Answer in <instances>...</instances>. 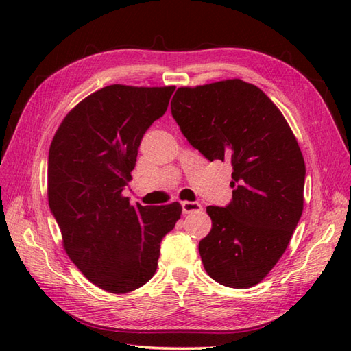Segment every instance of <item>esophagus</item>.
Returning <instances> with one entry per match:
<instances>
[{"instance_id": "esophagus-1", "label": "esophagus", "mask_w": 351, "mask_h": 351, "mask_svg": "<svg viewBox=\"0 0 351 351\" xmlns=\"http://www.w3.org/2000/svg\"><path fill=\"white\" fill-rule=\"evenodd\" d=\"M199 211H202V205L200 204L189 202V200L182 202V213L184 214H191V213H199Z\"/></svg>"}]
</instances>
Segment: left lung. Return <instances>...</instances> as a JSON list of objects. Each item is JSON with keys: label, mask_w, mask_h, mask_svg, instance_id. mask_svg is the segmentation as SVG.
<instances>
[{"label": "left lung", "mask_w": 351, "mask_h": 351, "mask_svg": "<svg viewBox=\"0 0 351 351\" xmlns=\"http://www.w3.org/2000/svg\"><path fill=\"white\" fill-rule=\"evenodd\" d=\"M171 116L210 161L232 164V200L206 206L213 228L199 243L206 273L229 288L263 280L287 250L303 213L304 160L285 117L243 80L180 87Z\"/></svg>", "instance_id": "1"}]
</instances>
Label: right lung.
<instances>
[{"instance_id": "1", "label": "right lung", "mask_w": 351, "mask_h": 351, "mask_svg": "<svg viewBox=\"0 0 351 351\" xmlns=\"http://www.w3.org/2000/svg\"><path fill=\"white\" fill-rule=\"evenodd\" d=\"M175 86L111 84L88 95L58 126L49 146L48 202L63 247L101 289L143 287L158 267L160 244L182 206L131 205V181L143 134L166 113Z\"/></svg>"}]
</instances>
